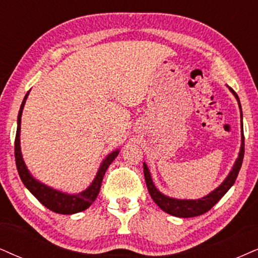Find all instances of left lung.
Wrapping results in <instances>:
<instances>
[{"label":"left lung","instance_id":"left-lung-1","mask_svg":"<svg viewBox=\"0 0 258 258\" xmlns=\"http://www.w3.org/2000/svg\"><path fill=\"white\" fill-rule=\"evenodd\" d=\"M230 90L232 91L233 95L236 96L238 105H239V108H240V116L243 118L242 107H240V102H239V99H238V95L232 89H231V88ZM243 158H244V133H243V122H242V145H240L239 155H238V158L236 163H234L232 170H231L229 176L225 178V181L219 185V187L214 189L212 193L206 195L205 198L197 199V200H180V199L169 198L167 195L162 194L161 191L155 187V184H153L151 175H150V171L148 169V165L144 163L145 182H146V185H148L149 193L151 195L152 200L157 204V206L161 208V210L167 212L168 214H171V216H175L178 218L198 217L210 211L211 208L213 207L214 205H216L217 202L227 193V190L232 187L234 182H236V178L238 176V172L240 170V167H242Z\"/></svg>","mask_w":258,"mask_h":258}]
</instances>
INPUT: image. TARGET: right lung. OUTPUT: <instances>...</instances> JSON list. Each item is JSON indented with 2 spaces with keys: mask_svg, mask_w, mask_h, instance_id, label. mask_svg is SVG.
<instances>
[{
  "mask_svg": "<svg viewBox=\"0 0 258 258\" xmlns=\"http://www.w3.org/2000/svg\"><path fill=\"white\" fill-rule=\"evenodd\" d=\"M28 93L26 94L24 101H22L20 110H19L18 115V128H16V137H15V163L16 168H18L19 176H20L22 183L26 185V188L38 199L39 201L44 205L45 207H47L48 210L52 212H56L59 214H74L78 213V212H82L87 210L88 207L96 200L97 195L100 193L101 183H102L103 176L107 168L109 167V164L115 159L118 156L119 150H115L112 153H109L107 157L103 159V162L101 163L99 171L94 178V181L91 182V184L88 187L86 190H83L82 193L78 194H65L61 193L56 189L47 187L41 182L35 180L33 176L31 175V172L28 171L27 167H26L24 158L21 155V148H20V128H21V115H22V109H24L25 102L27 100Z\"/></svg>",
  "mask_w": 258,
  "mask_h": 258,
  "instance_id": "1",
  "label": "right lung"
}]
</instances>
